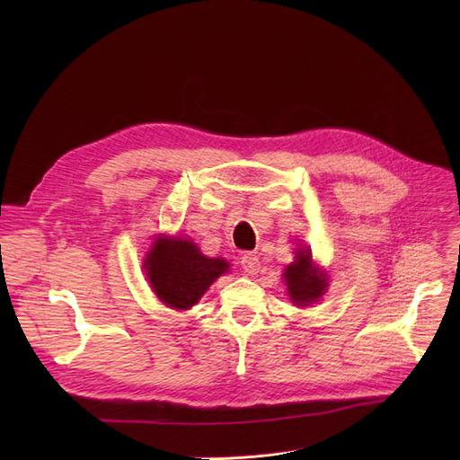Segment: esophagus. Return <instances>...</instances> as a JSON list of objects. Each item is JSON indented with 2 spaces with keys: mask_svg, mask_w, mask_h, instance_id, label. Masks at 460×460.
I'll use <instances>...</instances> for the list:
<instances>
[{
  "mask_svg": "<svg viewBox=\"0 0 460 460\" xmlns=\"http://www.w3.org/2000/svg\"><path fill=\"white\" fill-rule=\"evenodd\" d=\"M240 267H243L244 272L250 274V276L257 274V272H259V267H261L259 257H257L255 253H244L243 257H240Z\"/></svg>",
  "mask_w": 460,
  "mask_h": 460,
  "instance_id": "esophagus-1",
  "label": "esophagus"
}]
</instances>
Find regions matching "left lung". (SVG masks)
<instances>
[{
    "label": "left lung",
    "instance_id": "left-lung-1",
    "mask_svg": "<svg viewBox=\"0 0 460 460\" xmlns=\"http://www.w3.org/2000/svg\"><path fill=\"white\" fill-rule=\"evenodd\" d=\"M295 255V261L285 269L283 278L288 296L296 305L304 307L317 302L326 293L328 283L326 274L313 264L311 252L307 248L298 250Z\"/></svg>",
    "mask_w": 460,
    "mask_h": 460
}]
</instances>
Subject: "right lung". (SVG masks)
Returning a JSON list of instances; mask_svg holds the SVG:
<instances>
[{
  "instance_id": "add662e5",
  "label": "right lung",
  "mask_w": 460,
  "mask_h": 460,
  "mask_svg": "<svg viewBox=\"0 0 460 460\" xmlns=\"http://www.w3.org/2000/svg\"><path fill=\"white\" fill-rule=\"evenodd\" d=\"M143 269L158 300L184 311L196 305L207 288L227 272L229 262L205 257L191 240L160 234L145 257Z\"/></svg>"
}]
</instances>
